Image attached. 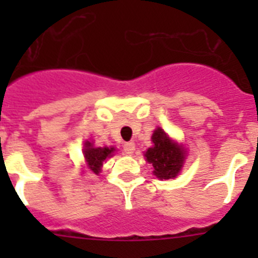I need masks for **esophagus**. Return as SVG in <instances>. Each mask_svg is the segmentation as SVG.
<instances>
[{"mask_svg":"<svg viewBox=\"0 0 258 258\" xmlns=\"http://www.w3.org/2000/svg\"><path fill=\"white\" fill-rule=\"evenodd\" d=\"M136 150V146H134L133 142H126L122 146V151H124L125 155H132Z\"/></svg>","mask_w":258,"mask_h":258,"instance_id":"34e87169","label":"esophagus"}]
</instances>
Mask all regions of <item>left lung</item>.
<instances>
[{
  "instance_id": "obj_1",
  "label": "left lung",
  "mask_w": 258,
  "mask_h": 258,
  "mask_svg": "<svg viewBox=\"0 0 258 258\" xmlns=\"http://www.w3.org/2000/svg\"><path fill=\"white\" fill-rule=\"evenodd\" d=\"M152 142L154 146L147 150L145 156L154 166V174L160 179L174 178L183 165V150L174 145L160 127L152 134Z\"/></svg>"
}]
</instances>
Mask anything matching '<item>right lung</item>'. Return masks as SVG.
I'll return each instance as SVG.
<instances>
[{"mask_svg": "<svg viewBox=\"0 0 258 258\" xmlns=\"http://www.w3.org/2000/svg\"><path fill=\"white\" fill-rule=\"evenodd\" d=\"M113 151H115L113 147H111V149H108V147H93L92 143L86 142L84 156H85L89 169L94 172V174H99L103 161L107 157L112 156Z\"/></svg>", "mask_w": 258, "mask_h": 258, "instance_id": "1", "label": "right lung"}]
</instances>
